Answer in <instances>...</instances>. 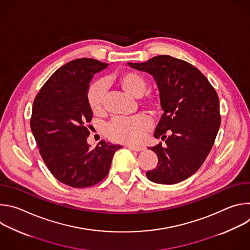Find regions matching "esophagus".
Returning <instances> with one entry per match:
<instances>
[{"label": "esophagus", "mask_w": 250, "mask_h": 250, "mask_svg": "<svg viewBox=\"0 0 250 250\" xmlns=\"http://www.w3.org/2000/svg\"><path fill=\"white\" fill-rule=\"evenodd\" d=\"M125 146H126L128 149L133 150V151H141V150L145 149L144 146H131V145H126Z\"/></svg>", "instance_id": "34e87169"}]
</instances>
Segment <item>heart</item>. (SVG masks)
I'll list each match as a JSON object with an SVG mask.
<instances>
[{
    "label": "heart",
    "instance_id": "1",
    "mask_svg": "<svg viewBox=\"0 0 250 250\" xmlns=\"http://www.w3.org/2000/svg\"><path fill=\"white\" fill-rule=\"evenodd\" d=\"M121 88L132 98H140L146 91L147 82L144 76L136 72H126L118 78ZM105 87L101 80L92 83L88 89L87 99L93 113L103 110ZM150 109H156L158 102L150 99L147 102ZM151 128L150 120L145 115H138L130 119H115L106 127V135L112 140L125 144L137 145L144 139L146 133Z\"/></svg>",
    "mask_w": 250,
    "mask_h": 250
}]
</instances>
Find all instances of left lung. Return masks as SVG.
I'll list each match as a JSON object with an SVG mask.
<instances>
[{
  "instance_id": "8db88e82",
  "label": "left lung",
  "mask_w": 250,
  "mask_h": 250,
  "mask_svg": "<svg viewBox=\"0 0 250 250\" xmlns=\"http://www.w3.org/2000/svg\"><path fill=\"white\" fill-rule=\"evenodd\" d=\"M127 65L153 77L164 111L154 136L165 139L166 146L149 147L158 164L146 177L166 185L184 181L202 166L215 142L221 125L218 94L195 66L169 55Z\"/></svg>"
}]
</instances>
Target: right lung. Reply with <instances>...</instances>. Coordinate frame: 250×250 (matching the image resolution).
I'll return each mask as SVG.
<instances>
[{
  "instance_id": "right-lung-1",
  "label": "right lung",
  "mask_w": 250,
  "mask_h": 250,
  "mask_svg": "<svg viewBox=\"0 0 250 250\" xmlns=\"http://www.w3.org/2000/svg\"><path fill=\"white\" fill-rule=\"evenodd\" d=\"M109 66L92 58L70 61L57 69L37 95L30 128L40 153L52 175L73 188L91 187L108 175L122 146L87 142L93 118L87 94L94 75Z\"/></svg>"
}]
</instances>
